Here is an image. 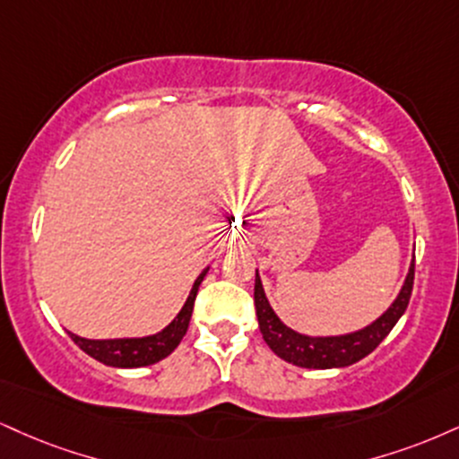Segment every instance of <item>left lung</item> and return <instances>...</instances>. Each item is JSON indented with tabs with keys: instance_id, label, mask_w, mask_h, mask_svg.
I'll return each mask as SVG.
<instances>
[{
	"instance_id": "obj_1",
	"label": "left lung",
	"mask_w": 459,
	"mask_h": 459,
	"mask_svg": "<svg viewBox=\"0 0 459 459\" xmlns=\"http://www.w3.org/2000/svg\"><path fill=\"white\" fill-rule=\"evenodd\" d=\"M412 282H415V263L411 264V272H408L406 282L402 286L394 306L378 320H374L369 327L349 335H338V338H310V335H301L297 331L289 329L282 320L275 316L267 297H264L263 284L256 273V282H254V306H256L258 327H261L263 340L267 342L269 349L280 359L292 363V366L310 369L352 366L359 359L368 357L380 342L387 338L389 331L395 327L397 320L406 312L408 301H411Z\"/></svg>"
}]
</instances>
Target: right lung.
I'll list each match as a JSON object with an SVG mask.
<instances>
[{
    "label": "right lung",
    "instance_id": "right-lung-1",
    "mask_svg": "<svg viewBox=\"0 0 459 459\" xmlns=\"http://www.w3.org/2000/svg\"><path fill=\"white\" fill-rule=\"evenodd\" d=\"M205 273L207 269L196 278V282L190 290V297H187L186 306L181 307V312L177 314V318L169 325L167 329H162L156 335H149V338H132V340H85V338H79V335L70 333V338L81 351H85L87 355L96 359V361L104 363V366H113V368L152 366V363L160 361V359L169 357L170 352L179 346V342L184 340L187 325H190V318H192V310H195L198 286H201Z\"/></svg>",
    "mask_w": 459,
    "mask_h": 459
}]
</instances>
